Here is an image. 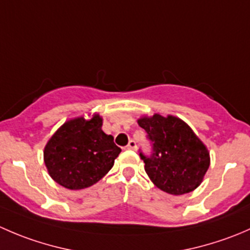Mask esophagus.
<instances>
[{
	"label": "esophagus",
	"instance_id": "obj_1",
	"mask_svg": "<svg viewBox=\"0 0 250 250\" xmlns=\"http://www.w3.org/2000/svg\"><path fill=\"white\" fill-rule=\"evenodd\" d=\"M127 148L128 150H135L137 148V143L134 140H130L129 144L127 145Z\"/></svg>",
	"mask_w": 250,
	"mask_h": 250
}]
</instances>
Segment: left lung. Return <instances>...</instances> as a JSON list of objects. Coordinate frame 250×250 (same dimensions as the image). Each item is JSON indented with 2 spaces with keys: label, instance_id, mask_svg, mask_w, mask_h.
<instances>
[{
  "label": "left lung",
  "instance_id": "1",
  "mask_svg": "<svg viewBox=\"0 0 250 250\" xmlns=\"http://www.w3.org/2000/svg\"><path fill=\"white\" fill-rule=\"evenodd\" d=\"M138 125L152 144L151 156L140 152L145 172L153 184L170 195L197 188L210 165L208 148L190 125L175 116H143Z\"/></svg>",
  "mask_w": 250,
  "mask_h": 250
}]
</instances>
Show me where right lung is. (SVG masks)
I'll use <instances>...</instances> for the list:
<instances>
[{
    "label": "right lung",
    "mask_w": 250,
    "mask_h": 250,
    "mask_svg": "<svg viewBox=\"0 0 250 250\" xmlns=\"http://www.w3.org/2000/svg\"><path fill=\"white\" fill-rule=\"evenodd\" d=\"M98 113L65 122L48 140L43 151L50 178L69 190L89 188L109 173L121 148L103 132Z\"/></svg>",
    "instance_id": "add662e5"
}]
</instances>
